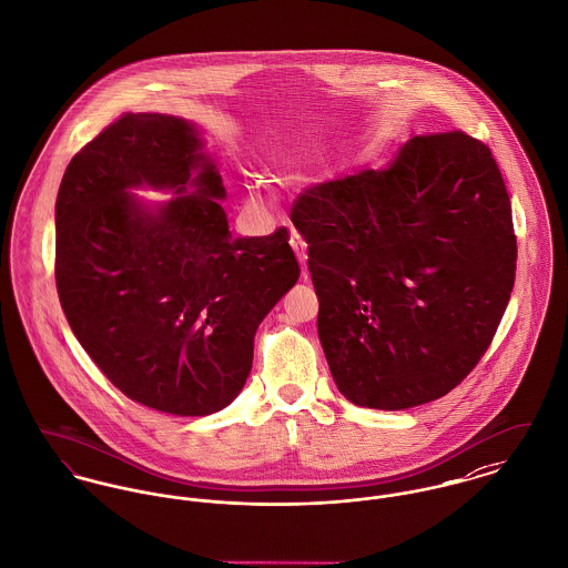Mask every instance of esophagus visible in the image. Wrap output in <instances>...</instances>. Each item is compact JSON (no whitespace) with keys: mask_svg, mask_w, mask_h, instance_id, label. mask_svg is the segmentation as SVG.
I'll return each mask as SVG.
<instances>
[{"mask_svg":"<svg viewBox=\"0 0 568 568\" xmlns=\"http://www.w3.org/2000/svg\"><path fill=\"white\" fill-rule=\"evenodd\" d=\"M290 244H292V248H294V253L298 255V260L303 263V276H308V272H306V242L305 237L296 231V229H292V237H290Z\"/></svg>","mask_w":568,"mask_h":568,"instance_id":"1","label":"esophagus"}]
</instances>
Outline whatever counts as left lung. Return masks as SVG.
<instances>
[{
  "label": "left lung",
  "mask_w": 568,
  "mask_h": 568,
  "mask_svg": "<svg viewBox=\"0 0 568 568\" xmlns=\"http://www.w3.org/2000/svg\"><path fill=\"white\" fill-rule=\"evenodd\" d=\"M337 389L367 408L443 397L480 363L510 301L517 235L490 149L465 131L408 140L392 166L294 205Z\"/></svg>",
  "instance_id": "8db88e82"
}]
</instances>
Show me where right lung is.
Listing matches in <instances>:
<instances>
[{
  "mask_svg": "<svg viewBox=\"0 0 568 568\" xmlns=\"http://www.w3.org/2000/svg\"><path fill=\"white\" fill-rule=\"evenodd\" d=\"M138 184L195 192L151 213L126 192ZM222 196L190 123L130 112L73 155L55 201L71 331L119 392L181 417L242 392L263 317L301 276L290 231L233 237Z\"/></svg>",
  "mask_w": 568,
  "mask_h": 568,
  "instance_id": "add662e5",
  "label": "right lung"
}]
</instances>
